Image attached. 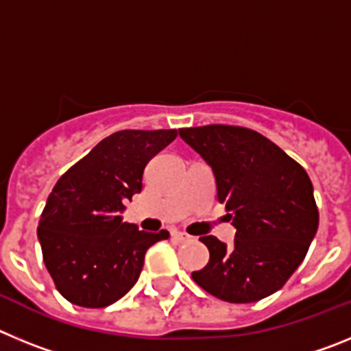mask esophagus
<instances>
[{
    "mask_svg": "<svg viewBox=\"0 0 351 351\" xmlns=\"http://www.w3.org/2000/svg\"><path fill=\"white\" fill-rule=\"evenodd\" d=\"M170 237H172L173 243H186V241H190V235L182 234V232H172Z\"/></svg>",
    "mask_w": 351,
    "mask_h": 351,
    "instance_id": "1",
    "label": "esophagus"
}]
</instances>
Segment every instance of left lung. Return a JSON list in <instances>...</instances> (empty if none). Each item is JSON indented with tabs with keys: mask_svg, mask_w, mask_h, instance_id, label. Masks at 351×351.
Masks as SVG:
<instances>
[{
	"mask_svg": "<svg viewBox=\"0 0 351 351\" xmlns=\"http://www.w3.org/2000/svg\"><path fill=\"white\" fill-rule=\"evenodd\" d=\"M179 135L210 165L218 200L237 228L232 247L214 235L200 237L209 263L191 278L226 302L265 299L295 272L318 230L308 172L262 133L244 126L181 128Z\"/></svg>",
	"mask_w": 351,
	"mask_h": 351,
	"instance_id": "8db88e82",
	"label": "left lung"
}]
</instances>
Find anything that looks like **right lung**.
<instances>
[{"mask_svg":"<svg viewBox=\"0 0 351 351\" xmlns=\"http://www.w3.org/2000/svg\"><path fill=\"white\" fill-rule=\"evenodd\" d=\"M178 130H121L95 145L58 179L43 207L38 241L61 295L82 308H105L137 283L145 251L169 232L121 221L126 200L142 190L147 161Z\"/></svg>","mask_w":351,"mask_h":351,"instance_id":"add662e5","label":"right lung"}]
</instances>
